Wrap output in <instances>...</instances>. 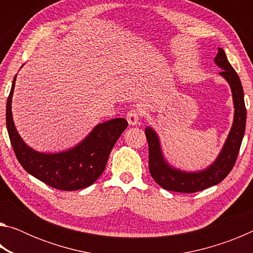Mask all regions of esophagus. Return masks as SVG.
Returning <instances> with one entry per match:
<instances>
[{"label":"esophagus","mask_w":253,"mask_h":253,"mask_svg":"<svg viewBox=\"0 0 253 253\" xmlns=\"http://www.w3.org/2000/svg\"><path fill=\"white\" fill-rule=\"evenodd\" d=\"M126 118H127V122L129 125H137V124L139 123V119H140L139 111L136 109L129 110L126 115Z\"/></svg>","instance_id":"34e87169"}]
</instances>
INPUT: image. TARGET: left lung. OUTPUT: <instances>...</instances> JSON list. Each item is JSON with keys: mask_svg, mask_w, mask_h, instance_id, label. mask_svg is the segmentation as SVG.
<instances>
[{"mask_svg": "<svg viewBox=\"0 0 253 253\" xmlns=\"http://www.w3.org/2000/svg\"><path fill=\"white\" fill-rule=\"evenodd\" d=\"M214 61L222 69L220 75L228 81L232 90L234 119L224 146L212 165H210L207 169L194 173L183 172V170L170 168L163 157L156 132L151 127L145 129V135L148 142L149 173L158 185L168 191L179 192V193H194V192L203 191L205 188L216 185L228 176L237 161L246 130L247 109L243 88L238 74L230 65L223 49L219 48V52Z\"/></svg>", "mask_w": 253, "mask_h": 253, "instance_id": "left-lung-1", "label": "left lung"}]
</instances>
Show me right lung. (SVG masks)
<instances>
[{
	"label": "right lung",
	"instance_id": "1",
	"mask_svg": "<svg viewBox=\"0 0 253 253\" xmlns=\"http://www.w3.org/2000/svg\"><path fill=\"white\" fill-rule=\"evenodd\" d=\"M15 79L16 76L6 101V128L20 164L32 176L57 190L77 191L90 186L105 170L111 149L128 126L126 119L115 118L99 124L69 151L58 154L36 152L21 138L12 118Z\"/></svg>",
	"mask_w": 253,
	"mask_h": 253
}]
</instances>
